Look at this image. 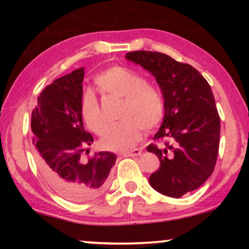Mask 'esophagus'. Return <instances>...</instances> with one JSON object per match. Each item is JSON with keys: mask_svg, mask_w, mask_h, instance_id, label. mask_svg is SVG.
<instances>
[{"mask_svg": "<svg viewBox=\"0 0 249 249\" xmlns=\"http://www.w3.org/2000/svg\"><path fill=\"white\" fill-rule=\"evenodd\" d=\"M142 152V148H133V150H130V151H124V152L122 153V156L124 157H137V156H141Z\"/></svg>", "mask_w": 249, "mask_h": 249, "instance_id": "obj_1", "label": "esophagus"}]
</instances>
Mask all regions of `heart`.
<instances>
[{
  "mask_svg": "<svg viewBox=\"0 0 249 249\" xmlns=\"http://www.w3.org/2000/svg\"><path fill=\"white\" fill-rule=\"evenodd\" d=\"M95 83L104 95L122 97L118 117L122 118L107 128L102 146L108 150H125L142 138V127L152 130L160 124L165 113L161 93L134 71L124 67H111L95 77ZM81 115L87 126L102 134L107 126L101 105L92 91L83 92Z\"/></svg>",
  "mask_w": 249,
  "mask_h": 249,
  "instance_id": "b5f03b06",
  "label": "heart"
}]
</instances>
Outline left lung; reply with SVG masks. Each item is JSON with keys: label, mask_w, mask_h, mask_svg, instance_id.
Listing matches in <instances>:
<instances>
[{"label": "left lung", "mask_w": 249, "mask_h": 249, "mask_svg": "<svg viewBox=\"0 0 249 249\" xmlns=\"http://www.w3.org/2000/svg\"><path fill=\"white\" fill-rule=\"evenodd\" d=\"M125 57L156 77L164 97V121L153 138L164 146H147L160 168L148 181L157 192L180 198L210 178L218 159L220 117L212 89L196 68L165 53L139 50Z\"/></svg>", "instance_id": "left-lung-1"}]
</instances>
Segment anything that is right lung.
<instances>
[{
  "label": "right lung",
  "instance_id": "1",
  "mask_svg": "<svg viewBox=\"0 0 249 249\" xmlns=\"http://www.w3.org/2000/svg\"><path fill=\"white\" fill-rule=\"evenodd\" d=\"M84 68L44 88L31 113L34 156L39 171L57 194L73 202L97 198L107 186L116 154L82 156L93 138L83 126L81 99Z\"/></svg>",
  "mask_w": 249,
  "mask_h": 249
}]
</instances>
